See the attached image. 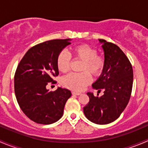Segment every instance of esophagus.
<instances>
[{
	"label": "esophagus",
	"mask_w": 148,
	"mask_h": 148,
	"mask_svg": "<svg viewBox=\"0 0 148 148\" xmlns=\"http://www.w3.org/2000/svg\"><path fill=\"white\" fill-rule=\"evenodd\" d=\"M71 94H72V95H77V96L81 95L79 92H71Z\"/></svg>",
	"instance_id": "34e87169"
}]
</instances>
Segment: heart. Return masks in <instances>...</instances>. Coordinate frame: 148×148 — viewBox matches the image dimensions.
Returning a JSON list of instances; mask_svg holds the SVG:
<instances>
[{
	"label": "heart",
	"instance_id": "obj_1",
	"mask_svg": "<svg viewBox=\"0 0 148 148\" xmlns=\"http://www.w3.org/2000/svg\"><path fill=\"white\" fill-rule=\"evenodd\" d=\"M73 58L76 60L82 62L79 74H69L62 79V84L65 87L74 91H82L90 82V75L98 77L102 73L105 66V59L97 54V51L88 44H79L71 49ZM56 66L62 73L69 71L70 66V57L62 51L56 58Z\"/></svg>",
	"mask_w": 148,
	"mask_h": 148
}]
</instances>
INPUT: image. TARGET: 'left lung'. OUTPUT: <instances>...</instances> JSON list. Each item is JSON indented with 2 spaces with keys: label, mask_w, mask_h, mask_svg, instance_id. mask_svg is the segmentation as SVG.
<instances>
[{
  "label": "left lung",
  "mask_w": 148,
  "mask_h": 148,
  "mask_svg": "<svg viewBox=\"0 0 148 148\" xmlns=\"http://www.w3.org/2000/svg\"><path fill=\"white\" fill-rule=\"evenodd\" d=\"M105 66L92 87L104 89V95L95 97L88 92L89 102L84 107V113L91 122L106 125L117 120L127 105L132 93L133 70L130 62L119 46L104 39Z\"/></svg>",
  "instance_id": "obj_1"
}]
</instances>
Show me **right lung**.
Wrapping results in <instances>:
<instances>
[{"instance_id": "add662e5", "label": "right lung", "mask_w": 148, "mask_h": 148, "mask_svg": "<svg viewBox=\"0 0 148 148\" xmlns=\"http://www.w3.org/2000/svg\"><path fill=\"white\" fill-rule=\"evenodd\" d=\"M71 39H54L28 49L18 65L14 76L16 99L23 112L31 120L42 125L56 122L62 117L69 89L58 87L49 92L46 86L56 83L59 75L56 58Z\"/></svg>"}]
</instances>
